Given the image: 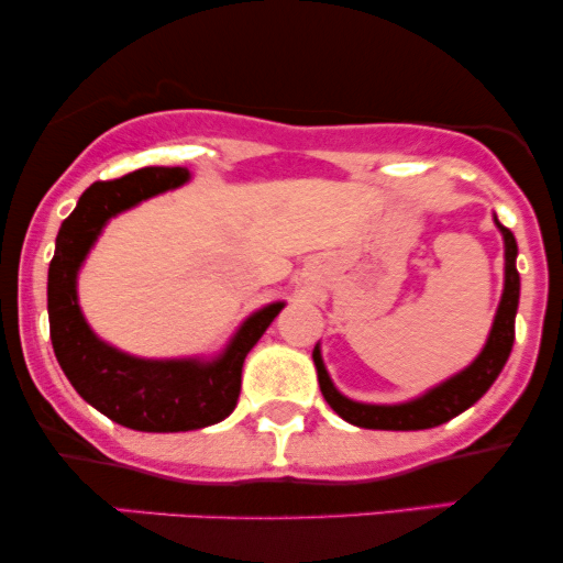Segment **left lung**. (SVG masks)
Instances as JSON below:
<instances>
[{
  "label": "left lung",
  "mask_w": 563,
  "mask_h": 563,
  "mask_svg": "<svg viewBox=\"0 0 563 563\" xmlns=\"http://www.w3.org/2000/svg\"><path fill=\"white\" fill-rule=\"evenodd\" d=\"M497 230L503 235V249H506V280H503V296L497 303V312L489 328L487 344L476 360L468 367H463L461 373L450 376L442 384L431 386L429 391H423L421 397H412L407 402L397 405H371V402H357V399H349L346 394H341L333 386L331 376H328L325 363H322L320 344L314 346L312 360L318 367V380L320 391L325 397V402L344 418L346 423L360 426V429H380V431H421V429H434L439 423H448L455 416H461L463 410H468L471 405L479 402L487 394L489 386L495 384V378L500 376L503 365L508 363V354L514 349V333H516V309H519V269H516V256H519V245H516L514 232L503 228L497 222Z\"/></svg>",
  "instance_id": "1"
}]
</instances>
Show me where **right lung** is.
<instances>
[{"mask_svg":"<svg viewBox=\"0 0 563 563\" xmlns=\"http://www.w3.org/2000/svg\"><path fill=\"white\" fill-rule=\"evenodd\" d=\"M185 166H147L113 183H95L60 224L47 275L49 339L55 357L81 399L134 431H192L235 410L245 354L286 301H273L241 322L217 357L147 360L102 341L79 307V269L106 224L142 200L190 183Z\"/></svg>","mask_w":563,"mask_h":563,"instance_id":"obj_1","label":"right lung"}]
</instances>
